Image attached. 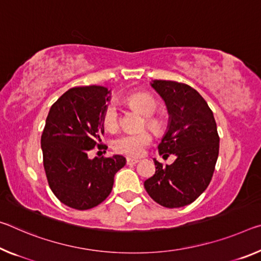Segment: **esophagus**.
I'll list each match as a JSON object with an SVG mask.
<instances>
[{
	"label": "esophagus",
	"instance_id": "esophagus-1",
	"mask_svg": "<svg viewBox=\"0 0 261 261\" xmlns=\"http://www.w3.org/2000/svg\"><path fill=\"white\" fill-rule=\"evenodd\" d=\"M138 163H139V160L136 159V158H130V156H127V158H126V164L127 165H136Z\"/></svg>",
	"mask_w": 261,
	"mask_h": 261
}]
</instances>
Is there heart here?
I'll list each match as a JSON object with an SVG mask.
<instances>
[{
    "label": "heart",
    "mask_w": 261,
    "mask_h": 261,
    "mask_svg": "<svg viewBox=\"0 0 261 261\" xmlns=\"http://www.w3.org/2000/svg\"><path fill=\"white\" fill-rule=\"evenodd\" d=\"M131 105L147 116L146 125L154 131L160 130V122L153 115L158 110V103L146 93H136L127 97ZM102 123L107 130L114 131L118 127L119 124V109L117 103L110 101L107 103L102 114ZM152 143V135L148 131L138 132V134H124L116 138L113 143L114 150L117 153L131 156H138L145 150V147Z\"/></svg>",
    "instance_id": "obj_1"
}]
</instances>
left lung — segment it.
I'll list each match as a JSON object with an SVG mask.
<instances>
[{"label":"left lung","mask_w":261,"mask_h":261,"mask_svg":"<svg viewBox=\"0 0 261 261\" xmlns=\"http://www.w3.org/2000/svg\"><path fill=\"white\" fill-rule=\"evenodd\" d=\"M151 86L169 115L159 154L176 159L166 166L154 159L155 173L144 187L156 203L180 208L195 201L212 181L220 151L217 125L208 103L190 86L168 80H153Z\"/></svg>","instance_id":"8db88e82"}]
</instances>
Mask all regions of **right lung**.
Returning a JSON list of instances; mask_svg holds the SVG:
<instances>
[{"label": "right lung", "instance_id": "right-lung-1", "mask_svg": "<svg viewBox=\"0 0 261 261\" xmlns=\"http://www.w3.org/2000/svg\"><path fill=\"white\" fill-rule=\"evenodd\" d=\"M110 90L102 86L75 87L53 103L41 135L44 169L53 194L61 203L87 210L109 196L114 176L125 165V158H88L101 144L105 132L102 114L110 100Z\"/></svg>", "mask_w": 261, "mask_h": 261}]
</instances>
